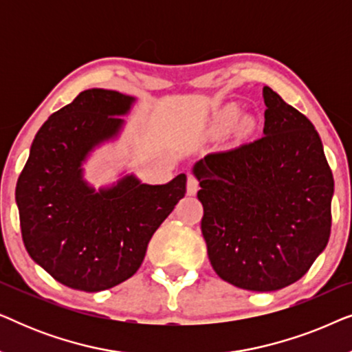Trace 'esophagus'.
<instances>
[{"label":"esophagus","instance_id":"1","mask_svg":"<svg viewBox=\"0 0 352 352\" xmlns=\"http://www.w3.org/2000/svg\"><path fill=\"white\" fill-rule=\"evenodd\" d=\"M199 190V181L194 176L187 177V195H195Z\"/></svg>","mask_w":352,"mask_h":352}]
</instances>
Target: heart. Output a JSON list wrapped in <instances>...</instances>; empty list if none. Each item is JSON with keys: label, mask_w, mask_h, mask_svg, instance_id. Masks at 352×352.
Instances as JSON below:
<instances>
[{"label": "heart", "mask_w": 352, "mask_h": 352, "mask_svg": "<svg viewBox=\"0 0 352 352\" xmlns=\"http://www.w3.org/2000/svg\"><path fill=\"white\" fill-rule=\"evenodd\" d=\"M235 117H237V110H230V112L228 113V118L229 120H234Z\"/></svg>", "instance_id": "obj_1"}]
</instances>
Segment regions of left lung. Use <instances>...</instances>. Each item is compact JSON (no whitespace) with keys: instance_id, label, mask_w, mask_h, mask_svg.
I'll return each instance as SVG.
<instances>
[{"instance_id":"1","label":"left lung","mask_w":352,"mask_h":352,"mask_svg":"<svg viewBox=\"0 0 352 352\" xmlns=\"http://www.w3.org/2000/svg\"><path fill=\"white\" fill-rule=\"evenodd\" d=\"M263 98L261 139L208 153L192 168L211 266L250 292L300 280L325 250L331 228L333 176L319 133L269 86Z\"/></svg>"}]
</instances>
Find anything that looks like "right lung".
Returning a JSON list of instances; mask_svg holds the SVG:
<instances>
[{
	"instance_id": "1",
	"label": "right lung",
	"mask_w": 352,
	"mask_h": 352,
	"mask_svg": "<svg viewBox=\"0 0 352 352\" xmlns=\"http://www.w3.org/2000/svg\"><path fill=\"white\" fill-rule=\"evenodd\" d=\"M136 98L93 88L46 120L19 176L16 204L30 258L62 285L102 292L134 276L148 240L186 194L184 173L146 184L120 173L99 189L85 165L118 141Z\"/></svg>"
}]
</instances>
